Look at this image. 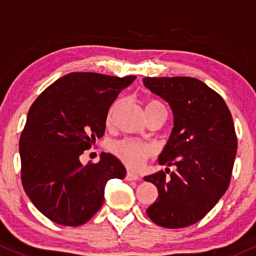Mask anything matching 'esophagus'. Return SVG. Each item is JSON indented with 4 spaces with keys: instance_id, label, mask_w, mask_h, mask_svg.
<instances>
[{
    "instance_id": "1",
    "label": "esophagus",
    "mask_w": 256,
    "mask_h": 256,
    "mask_svg": "<svg viewBox=\"0 0 256 256\" xmlns=\"http://www.w3.org/2000/svg\"><path fill=\"white\" fill-rule=\"evenodd\" d=\"M126 180H139L140 177L136 173H133V172H127V174H126Z\"/></svg>"
}]
</instances>
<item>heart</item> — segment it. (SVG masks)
I'll list each match as a JSON object with an SVG mask.
<instances>
[{
	"label": "heart",
	"instance_id": "heart-1",
	"mask_svg": "<svg viewBox=\"0 0 256 256\" xmlns=\"http://www.w3.org/2000/svg\"><path fill=\"white\" fill-rule=\"evenodd\" d=\"M144 106L146 114L152 111L166 112L164 106L162 105L158 100H155V98H146V100L144 101ZM117 107L118 101H116V102L108 108V112H107L106 116L107 124H111L112 123L114 114V112H116ZM111 151L126 164V166L130 167V168H138V167H140L144 164L148 158H150V156L152 155V148H151L150 145L132 139H123L114 142V144L111 145Z\"/></svg>",
	"mask_w": 256,
	"mask_h": 256
}]
</instances>
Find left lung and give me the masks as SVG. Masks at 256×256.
I'll return each mask as SVG.
<instances>
[{
	"instance_id": "obj_1",
	"label": "left lung",
	"mask_w": 256,
	"mask_h": 256,
	"mask_svg": "<svg viewBox=\"0 0 256 256\" xmlns=\"http://www.w3.org/2000/svg\"><path fill=\"white\" fill-rule=\"evenodd\" d=\"M142 82L171 106L174 127L158 162L177 167L144 178L158 190L146 214L158 226L188 227L205 217L230 186L238 146L232 114L222 96L199 79L146 76Z\"/></svg>"
}]
</instances>
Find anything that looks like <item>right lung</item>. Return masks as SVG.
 <instances>
[{"instance_id": "right-lung-1", "label": "right lung", "mask_w": 256, "mask_h": 256, "mask_svg": "<svg viewBox=\"0 0 256 256\" xmlns=\"http://www.w3.org/2000/svg\"><path fill=\"white\" fill-rule=\"evenodd\" d=\"M136 78L70 73L32 102L19 139L22 184L51 221L84 224L102 206L106 183L124 178V166L111 154L85 166L79 156L104 136L108 108Z\"/></svg>"}]
</instances>
